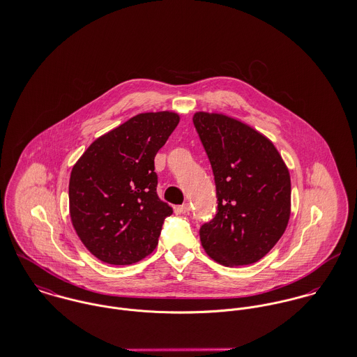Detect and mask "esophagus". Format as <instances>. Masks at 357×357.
Instances as JSON below:
<instances>
[{"label":"esophagus","instance_id":"1","mask_svg":"<svg viewBox=\"0 0 357 357\" xmlns=\"http://www.w3.org/2000/svg\"><path fill=\"white\" fill-rule=\"evenodd\" d=\"M191 210V207H190V204H180V206H176L174 207V211L177 213V214H184V213H188Z\"/></svg>","mask_w":357,"mask_h":357}]
</instances>
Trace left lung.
I'll return each mask as SVG.
<instances>
[{"label": "left lung", "mask_w": 357, "mask_h": 357, "mask_svg": "<svg viewBox=\"0 0 357 357\" xmlns=\"http://www.w3.org/2000/svg\"><path fill=\"white\" fill-rule=\"evenodd\" d=\"M210 160L217 213L199 229L204 252L225 266L255 264L278 243L290 218L289 169L273 143L222 114L197 112Z\"/></svg>", "instance_id": "8db88e82"}]
</instances>
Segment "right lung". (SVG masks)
Wrapping results in <instances>:
<instances>
[{"label": "right lung", "instance_id": "right-lung-1", "mask_svg": "<svg viewBox=\"0 0 357 357\" xmlns=\"http://www.w3.org/2000/svg\"><path fill=\"white\" fill-rule=\"evenodd\" d=\"M178 121L169 111L139 114L96 139L74 165L71 222L102 262L130 265L155 250L173 208L156 194L153 159Z\"/></svg>", "mask_w": 357, "mask_h": 357}]
</instances>
